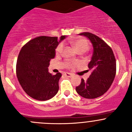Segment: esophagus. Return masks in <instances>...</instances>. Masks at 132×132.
<instances>
[{"label":"esophagus","instance_id":"1","mask_svg":"<svg viewBox=\"0 0 132 132\" xmlns=\"http://www.w3.org/2000/svg\"><path fill=\"white\" fill-rule=\"evenodd\" d=\"M64 75H65V76H66L67 77H71L73 76L72 74L70 73H68V72L64 73Z\"/></svg>","mask_w":132,"mask_h":132}]
</instances>
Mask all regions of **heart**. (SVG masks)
<instances>
[{
    "instance_id": "heart-1",
    "label": "heart",
    "mask_w": 132,
    "mask_h": 132,
    "mask_svg": "<svg viewBox=\"0 0 132 132\" xmlns=\"http://www.w3.org/2000/svg\"><path fill=\"white\" fill-rule=\"evenodd\" d=\"M70 43L75 48L77 52H85L87 51L89 47V43L86 39H83V38H78V39H73L70 41ZM64 48V45L61 43L59 45V46L56 48V54H60L62 53V50Z\"/></svg>"
}]
</instances>
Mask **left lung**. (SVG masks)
Returning a JSON list of instances; mask_svg holds the SVG:
<instances>
[{"mask_svg":"<svg viewBox=\"0 0 132 132\" xmlns=\"http://www.w3.org/2000/svg\"><path fill=\"white\" fill-rule=\"evenodd\" d=\"M91 43L93 52L88 64L91 74L86 80L82 78L76 91L83 98L93 99L101 96L111 86L116 73V62L111 48L101 38L89 32H82Z\"/></svg>","mask_w":132,"mask_h":132,"instance_id":"left-lung-1","label":"left lung"}]
</instances>
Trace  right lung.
Instances as JSON below:
<instances>
[{"label": "right lung", "instance_id": "right-lung-1", "mask_svg": "<svg viewBox=\"0 0 132 132\" xmlns=\"http://www.w3.org/2000/svg\"><path fill=\"white\" fill-rule=\"evenodd\" d=\"M66 38L39 36L26 43L21 49L16 62L18 82L29 96L39 101L51 99L59 91L62 75L48 72L50 60L55 56V49Z\"/></svg>", "mask_w": 132, "mask_h": 132}]
</instances>
